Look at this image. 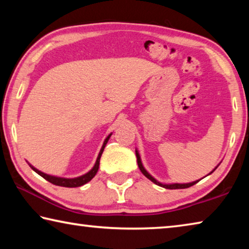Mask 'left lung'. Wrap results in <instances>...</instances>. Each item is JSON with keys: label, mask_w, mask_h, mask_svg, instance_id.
Returning a JSON list of instances; mask_svg holds the SVG:
<instances>
[{"label": "left lung", "mask_w": 249, "mask_h": 249, "mask_svg": "<svg viewBox=\"0 0 249 249\" xmlns=\"http://www.w3.org/2000/svg\"><path fill=\"white\" fill-rule=\"evenodd\" d=\"M135 153H136V157H137V163H138V167H140V169H141V171H142V174L144 175L146 178H148L150 181H153V182L155 183V184H157V185H159V187H162V188H165V189H185V188H189V187H192V185H195L196 183H197L199 182V181L201 180H196V181H192V182H188V183H161V182H159V181L157 180V179H155L153 176H151L148 171H147L146 169H145V167L142 166V159H141V155H140V153H138V150L136 149L135 150ZM218 165H220V163H218ZM218 165L214 168V169L210 172L209 175H211L212 174V172L216 169V168L218 167ZM208 175V176H209Z\"/></svg>", "instance_id": "8db88e82"}]
</instances>
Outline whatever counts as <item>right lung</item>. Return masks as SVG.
<instances>
[{"instance_id": "add662e5", "label": "right lung", "mask_w": 249, "mask_h": 249, "mask_svg": "<svg viewBox=\"0 0 249 249\" xmlns=\"http://www.w3.org/2000/svg\"><path fill=\"white\" fill-rule=\"evenodd\" d=\"M111 135H112V133L109 134L107 138H105V141H104L103 145H102V148H101V150H100V153L98 155V158H96V161L94 163L93 168H92V169L89 172H87V174H84V175L80 176V177H75V178H61V177H56V176L47 175V174H45V172H43V171L36 169V168L34 167V166H32L28 161L27 162H28L29 167H31L32 169L36 172V174H38L39 176L43 177L44 179L49 181L50 183H53L54 185H60V187H66V188L81 187V185L88 183V182H89V181H91L92 179H93V177L96 175V172H98L99 166H100V158H101V156H102V154H103V150L105 148V146H107V142L109 140V137H111Z\"/></svg>"}]
</instances>
